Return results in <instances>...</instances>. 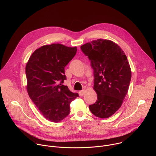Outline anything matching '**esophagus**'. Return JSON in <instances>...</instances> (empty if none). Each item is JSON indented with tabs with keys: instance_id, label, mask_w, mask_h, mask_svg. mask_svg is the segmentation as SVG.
<instances>
[{
	"instance_id": "obj_1",
	"label": "esophagus",
	"mask_w": 156,
	"mask_h": 156,
	"mask_svg": "<svg viewBox=\"0 0 156 156\" xmlns=\"http://www.w3.org/2000/svg\"><path fill=\"white\" fill-rule=\"evenodd\" d=\"M84 93H85V91H84V90L80 91H79V95H80V96H83L84 95Z\"/></svg>"
}]
</instances>
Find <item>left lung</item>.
<instances>
[{
  "instance_id": "1",
  "label": "left lung",
  "mask_w": 156,
  "mask_h": 156,
  "mask_svg": "<svg viewBox=\"0 0 156 156\" xmlns=\"http://www.w3.org/2000/svg\"><path fill=\"white\" fill-rule=\"evenodd\" d=\"M81 49L91 62L98 95L89 107L96 117L108 118L121 107L128 90L131 72L127 57L117 44L103 39L87 42Z\"/></svg>"
}]
</instances>
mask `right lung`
Returning a JSON list of instances; mask_svg holds the SVG:
<instances>
[{
  "instance_id": "right-lung-1",
  "label": "right lung",
  "mask_w": 156,
  "mask_h": 156,
  "mask_svg": "<svg viewBox=\"0 0 156 156\" xmlns=\"http://www.w3.org/2000/svg\"><path fill=\"white\" fill-rule=\"evenodd\" d=\"M76 51V47L60 44L44 46L33 53L27 64L28 95L41 115L52 122H60L67 117L71 102L79 97L77 93L62 84L66 79L65 67Z\"/></svg>"
}]
</instances>
